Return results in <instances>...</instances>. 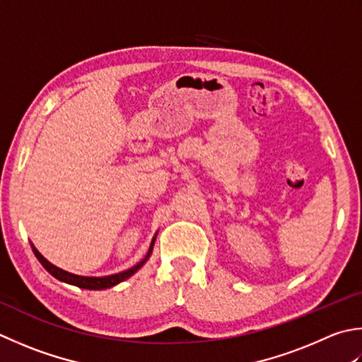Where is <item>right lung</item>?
Listing matches in <instances>:
<instances>
[{"label":"right lung","instance_id":"1","mask_svg":"<svg viewBox=\"0 0 362 362\" xmlns=\"http://www.w3.org/2000/svg\"><path fill=\"white\" fill-rule=\"evenodd\" d=\"M155 238H157V235H155V237L152 238V243H151V247H148L146 257H144L143 260H141V262H138L136 265L129 268V270H125V272H120V273L111 274V276H103V278H95V276H78V274H74V273H69V272H66V270H61V268L53 265L52 262H48L44 256H42V254H40L37 250H35V247H34L33 245H31V246H33L34 256L37 257V260L40 262L42 267H44L49 274L54 276L56 279H59V281H62V282H67V284H72V286H76V287H80V288L103 290V288H110V287H112V286H116V284H119V282H122V281H125V279H129L132 274L136 273V272L139 270V268L146 264L147 259L151 257L152 250H153Z\"/></svg>","mask_w":362,"mask_h":362}]
</instances>
